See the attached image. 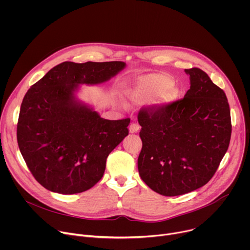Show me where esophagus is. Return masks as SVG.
<instances>
[{
  "instance_id": "obj_1",
  "label": "esophagus",
  "mask_w": 250,
  "mask_h": 250,
  "mask_svg": "<svg viewBox=\"0 0 250 250\" xmlns=\"http://www.w3.org/2000/svg\"><path fill=\"white\" fill-rule=\"evenodd\" d=\"M128 129H129V132H130V133H136V132H138V130L140 129V126H139L138 124L132 123V124H130Z\"/></svg>"
}]
</instances>
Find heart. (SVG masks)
I'll list each match as a JSON object with an SVG mask.
<instances>
[{
    "instance_id": "heart-1",
    "label": "heart",
    "mask_w": 250,
    "mask_h": 250,
    "mask_svg": "<svg viewBox=\"0 0 250 250\" xmlns=\"http://www.w3.org/2000/svg\"><path fill=\"white\" fill-rule=\"evenodd\" d=\"M173 85V79L165 74H148L137 80L126 92V98L133 104H145L153 99L155 105L164 108L177 98L178 92Z\"/></svg>"
}]
</instances>
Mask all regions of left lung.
Masks as SVG:
<instances>
[{
	"label": "left lung",
	"instance_id": "obj_1",
	"mask_svg": "<svg viewBox=\"0 0 250 250\" xmlns=\"http://www.w3.org/2000/svg\"><path fill=\"white\" fill-rule=\"evenodd\" d=\"M190 89L164 108L141 110L142 148L137 159L144 182L163 196H179L206 185L225 156L231 135L225 92L199 68L185 69Z\"/></svg>",
	"mask_w": 250,
	"mask_h": 250
}]
</instances>
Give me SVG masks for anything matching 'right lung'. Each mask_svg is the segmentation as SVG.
Instances as JSON below:
<instances>
[{
    "label": "right lung",
    "instance_id": "1",
    "mask_svg": "<svg viewBox=\"0 0 250 250\" xmlns=\"http://www.w3.org/2000/svg\"><path fill=\"white\" fill-rule=\"evenodd\" d=\"M125 67L123 61H65L26 92L18 144L29 171L45 189L77 194L102 179L106 157L128 134L130 119L104 120L75 93L80 85L109 81Z\"/></svg>",
    "mask_w": 250,
    "mask_h": 250
}]
</instances>
